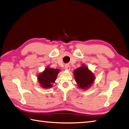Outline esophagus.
<instances>
[{
    "instance_id": "esophagus-1",
    "label": "esophagus",
    "mask_w": 129,
    "mask_h": 129,
    "mask_svg": "<svg viewBox=\"0 0 129 129\" xmlns=\"http://www.w3.org/2000/svg\"><path fill=\"white\" fill-rule=\"evenodd\" d=\"M64 67H65V69L66 70H68V71H69V70H70V66L69 64H65Z\"/></svg>"
}]
</instances>
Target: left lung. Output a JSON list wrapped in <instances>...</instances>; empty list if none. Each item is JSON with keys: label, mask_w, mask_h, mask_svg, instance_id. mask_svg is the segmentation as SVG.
Wrapping results in <instances>:
<instances>
[{"label": "left lung", "mask_w": 129, "mask_h": 129, "mask_svg": "<svg viewBox=\"0 0 129 129\" xmlns=\"http://www.w3.org/2000/svg\"><path fill=\"white\" fill-rule=\"evenodd\" d=\"M74 74L79 87L82 89L89 88L94 81V74L85 64H82L81 67L75 70Z\"/></svg>", "instance_id": "left-lung-1"}]
</instances>
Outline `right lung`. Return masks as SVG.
<instances>
[{
  "label": "right lung",
  "mask_w": 129,
  "mask_h": 129,
  "mask_svg": "<svg viewBox=\"0 0 129 129\" xmlns=\"http://www.w3.org/2000/svg\"><path fill=\"white\" fill-rule=\"evenodd\" d=\"M59 72L58 69H51L49 67L45 68L43 72L38 75V80L41 87L44 89L50 88L54 83Z\"/></svg>",
  "instance_id": "add662e5"
}]
</instances>
